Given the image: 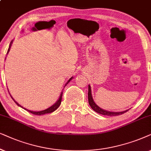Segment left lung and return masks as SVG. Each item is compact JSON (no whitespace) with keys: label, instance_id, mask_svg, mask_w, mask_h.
Listing matches in <instances>:
<instances>
[{"label":"left lung","instance_id":"1","mask_svg":"<svg viewBox=\"0 0 151 151\" xmlns=\"http://www.w3.org/2000/svg\"><path fill=\"white\" fill-rule=\"evenodd\" d=\"M88 103H89V105L90 106V107L92 108V109L94 110V111H95L96 112H97V113L103 114V115H107V116L120 115V114L125 113V112H126L128 110H125V111H122V112H110V111H108V110L102 109V108L99 107V106H98L95 103H94V100H93V99H92L91 88H90V85H88Z\"/></svg>","mask_w":151,"mask_h":151}]
</instances>
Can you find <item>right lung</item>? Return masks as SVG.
I'll return each mask as SVG.
<instances>
[{
    "mask_svg": "<svg viewBox=\"0 0 151 151\" xmlns=\"http://www.w3.org/2000/svg\"><path fill=\"white\" fill-rule=\"evenodd\" d=\"M12 42H13V41H11V43H10V45H9V49H8V50H7V54H8V52H9V50H10V47H11V45H12ZM73 77H71L70 78V79L68 80V82L67 83H65V86H64V88L66 86V85H67V84L69 83V82L70 81V80H72V79ZM62 95H63V92H61V95H60V96H59V99H58V101L56 102V103L54 104V105H52L51 107H50V108H47V109H45V110H41V111H38V112H36V111H32V110H27V109H26V108H24L23 106H21V105H19V104L17 103V101H15L14 99H13L12 98V96L11 95V97L12 98V99L14 100V102L16 104H17L18 106H20V107H21L22 108H24V109L25 110H27L28 112H31L32 114H37V115H42V114H47V113H51V112H54L55 111V110H56L59 107V106L61 105V99H62Z\"/></svg>",
    "mask_w": 151,
    "mask_h": 151,
    "instance_id": "obj_1",
    "label": "right lung"
}]
</instances>
